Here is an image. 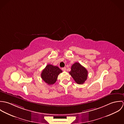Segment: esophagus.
Instances as JSON below:
<instances>
[{
	"label": "esophagus",
	"instance_id": "esophagus-1",
	"mask_svg": "<svg viewBox=\"0 0 124 124\" xmlns=\"http://www.w3.org/2000/svg\"><path fill=\"white\" fill-rule=\"evenodd\" d=\"M62 70L63 71H65L66 70V68L65 67H63V68H62Z\"/></svg>",
	"mask_w": 124,
	"mask_h": 124
}]
</instances>
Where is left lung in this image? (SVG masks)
I'll use <instances>...</instances> for the list:
<instances>
[{
  "label": "left lung",
  "instance_id": "obj_1",
  "mask_svg": "<svg viewBox=\"0 0 124 124\" xmlns=\"http://www.w3.org/2000/svg\"><path fill=\"white\" fill-rule=\"evenodd\" d=\"M69 73L75 82L79 84H83L87 80L88 71L79 62H75L71 67Z\"/></svg>",
  "mask_w": 124,
  "mask_h": 124
}]
</instances>
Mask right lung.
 <instances>
[{
	"mask_svg": "<svg viewBox=\"0 0 124 124\" xmlns=\"http://www.w3.org/2000/svg\"><path fill=\"white\" fill-rule=\"evenodd\" d=\"M62 71L58 67L48 64L42 71L41 77L48 85H53L57 81L59 74Z\"/></svg>",
	"mask_w": 124,
	"mask_h": 124,
	"instance_id": "1",
	"label": "right lung"
}]
</instances>
